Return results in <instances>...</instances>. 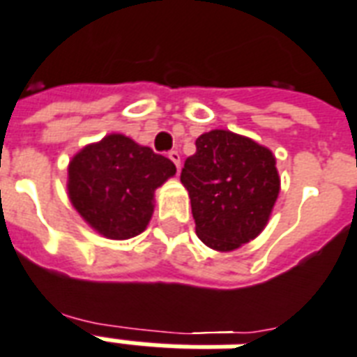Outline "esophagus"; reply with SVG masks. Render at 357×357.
I'll list each match as a JSON object with an SVG mask.
<instances>
[{"label":"esophagus","mask_w":357,"mask_h":357,"mask_svg":"<svg viewBox=\"0 0 357 357\" xmlns=\"http://www.w3.org/2000/svg\"><path fill=\"white\" fill-rule=\"evenodd\" d=\"M168 157H170V160H172L174 165H176V168H178V170H179V165H181V155H179V151L172 149V151L168 153Z\"/></svg>","instance_id":"34e87169"}]
</instances>
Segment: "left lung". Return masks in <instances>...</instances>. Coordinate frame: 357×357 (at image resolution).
Segmentation results:
<instances>
[{"instance_id":"8db88e82","label":"left lung","mask_w":357,"mask_h":357,"mask_svg":"<svg viewBox=\"0 0 357 357\" xmlns=\"http://www.w3.org/2000/svg\"><path fill=\"white\" fill-rule=\"evenodd\" d=\"M181 183L189 190L197 236L215 251H234L257 238L281 190L273 153L221 129L198 136Z\"/></svg>"}]
</instances>
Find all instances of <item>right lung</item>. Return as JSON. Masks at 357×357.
I'll return each instance as SVG.
<instances>
[{
    "instance_id": "add662e5",
    "label": "right lung",
    "mask_w": 357,
    "mask_h": 357,
    "mask_svg": "<svg viewBox=\"0 0 357 357\" xmlns=\"http://www.w3.org/2000/svg\"><path fill=\"white\" fill-rule=\"evenodd\" d=\"M176 174L174 162L123 135L89 144L69 162L70 204L89 227L110 239L146 230L153 192Z\"/></svg>"
}]
</instances>
